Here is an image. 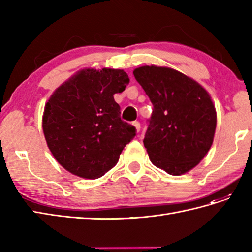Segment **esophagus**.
Returning <instances> with one entry per match:
<instances>
[{
  "label": "esophagus",
  "mask_w": 252,
  "mask_h": 252,
  "mask_svg": "<svg viewBox=\"0 0 252 252\" xmlns=\"http://www.w3.org/2000/svg\"><path fill=\"white\" fill-rule=\"evenodd\" d=\"M132 125H133V126L135 127V131H136V132H140V130H141V125H140V122H138V121H134V122L132 123Z\"/></svg>",
  "instance_id": "obj_1"
}]
</instances>
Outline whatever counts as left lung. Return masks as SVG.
Listing matches in <instances>:
<instances>
[{
	"mask_svg": "<svg viewBox=\"0 0 252 252\" xmlns=\"http://www.w3.org/2000/svg\"><path fill=\"white\" fill-rule=\"evenodd\" d=\"M133 74L154 106L144 146L154 165L171 175L194 169L210 149L217 111L206 89L175 69L142 66Z\"/></svg>",
	"mask_w": 252,
	"mask_h": 252,
	"instance_id": "8db88e82",
	"label": "left lung"
}]
</instances>
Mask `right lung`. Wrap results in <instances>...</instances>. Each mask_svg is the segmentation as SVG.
I'll return each instance as SVG.
<instances>
[{
    "label": "right lung",
    "instance_id": "obj_1",
    "mask_svg": "<svg viewBox=\"0 0 252 252\" xmlns=\"http://www.w3.org/2000/svg\"><path fill=\"white\" fill-rule=\"evenodd\" d=\"M129 81L121 69L85 68L50 96L42 127L47 147L68 172L95 180L117 164L135 136V127L121 120L114 98Z\"/></svg>",
    "mask_w": 252,
    "mask_h": 252
}]
</instances>
